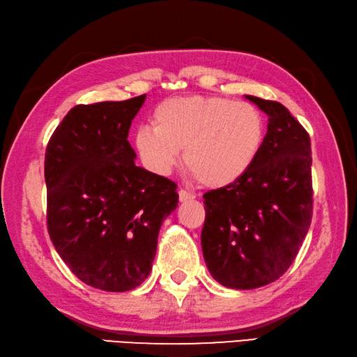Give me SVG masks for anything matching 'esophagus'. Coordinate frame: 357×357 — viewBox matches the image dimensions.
Wrapping results in <instances>:
<instances>
[{
  "label": "esophagus",
  "instance_id": "obj_1",
  "mask_svg": "<svg viewBox=\"0 0 357 357\" xmlns=\"http://www.w3.org/2000/svg\"><path fill=\"white\" fill-rule=\"evenodd\" d=\"M178 195H179V201H181V203H187V201L195 199V195H193L192 192H187V190H184V189H181V190L178 192Z\"/></svg>",
  "mask_w": 357,
  "mask_h": 357
}]
</instances>
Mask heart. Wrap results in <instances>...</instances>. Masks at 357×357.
Masks as SVG:
<instances>
[{"label":"heart","instance_id":"1","mask_svg":"<svg viewBox=\"0 0 357 357\" xmlns=\"http://www.w3.org/2000/svg\"><path fill=\"white\" fill-rule=\"evenodd\" d=\"M153 128L140 126L134 148L146 168L168 174L181 159L201 184L222 189L251 170L267 135L259 109L223 96H178L159 102Z\"/></svg>","mask_w":357,"mask_h":357}]
</instances>
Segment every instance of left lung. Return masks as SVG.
<instances>
[{
    "mask_svg": "<svg viewBox=\"0 0 357 357\" xmlns=\"http://www.w3.org/2000/svg\"><path fill=\"white\" fill-rule=\"evenodd\" d=\"M268 116L256 164L237 183L203 195L204 262L228 289L276 281L295 261L312 220L310 139L281 102L245 95Z\"/></svg>",
    "mask_w": 357,
    "mask_h": 357,
    "instance_id": "1",
    "label": "left lung"
}]
</instances>
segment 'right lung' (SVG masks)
<instances>
[{
	"label": "right lung",
	"instance_id": "1",
	"mask_svg": "<svg viewBox=\"0 0 357 357\" xmlns=\"http://www.w3.org/2000/svg\"><path fill=\"white\" fill-rule=\"evenodd\" d=\"M146 95L75 106L45 154L48 232L82 282L128 291L150 275L164 220L176 209V184L135 165L128 142Z\"/></svg>",
	"mask_w": 357,
	"mask_h": 357
}]
</instances>
